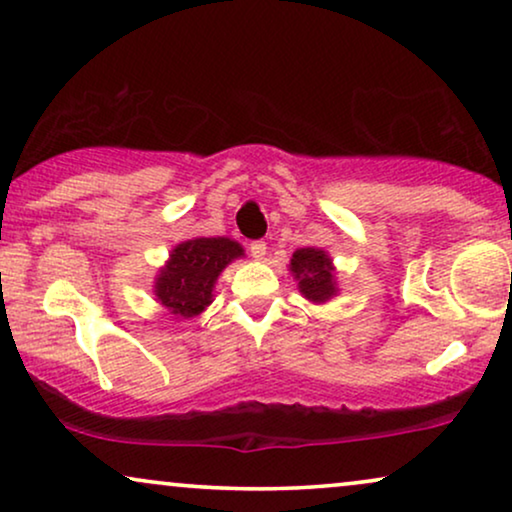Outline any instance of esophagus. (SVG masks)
<instances>
[{
	"label": "esophagus",
	"instance_id": "34e87169",
	"mask_svg": "<svg viewBox=\"0 0 512 512\" xmlns=\"http://www.w3.org/2000/svg\"><path fill=\"white\" fill-rule=\"evenodd\" d=\"M265 251H268V244H265L263 240H254L249 244V254L258 258V261H261V258L265 256Z\"/></svg>",
	"mask_w": 512,
	"mask_h": 512
}]
</instances>
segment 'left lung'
<instances>
[{"label": "left lung", "mask_w": 512, "mask_h": 512, "mask_svg": "<svg viewBox=\"0 0 512 512\" xmlns=\"http://www.w3.org/2000/svg\"><path fill=\"white\" fill-rule=\"evenodd\" d=\"M331 270V258L321 249H298L291 258V272L298 279L300 291L314 303H324L335 293Z\"/></svg>", "instance_id": "obj_1"}]
</instances>
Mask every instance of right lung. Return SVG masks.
<instances>
[{
	"mask_svg": "<svg viewBox=\"0 0 512 512\" xmlns=\"http://www.w3.org/2000/svg\"><path fill=\"white\" fill-rule=\"evenodd\" d=\"M237 256H242V247L228 237H195L181 242L156 282L158 300L172 314L195 317L212 303L214 282Z\"/></svg>",
	"mask_w": 512,
	"mask_h": 512,
	"instance_id": "right-lung-1",
	"label": "right lung"
}]
</instances>
